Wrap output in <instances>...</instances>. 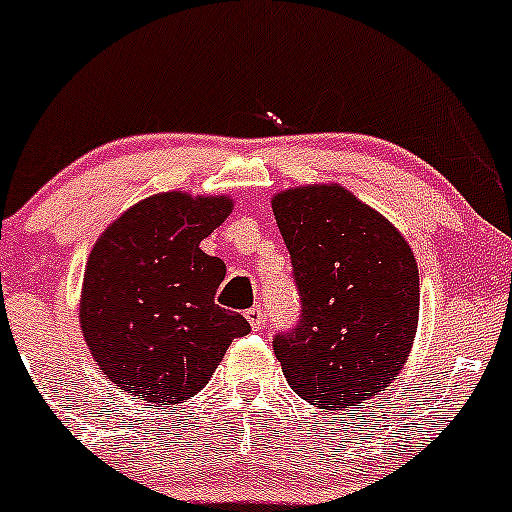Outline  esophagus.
Segmentation results:
<instances>
[{
	"instance_id": "34e87169",
	"label": "esophagus",
	"mask_w": 512,
	"mask_h": 512,
	"mask_svg": "<svg viewBox=\"0 0 512 512\" xmlns=\"http://www.w3.org/2000/svg\"><path fill=\"white\" fill-rule=\"evenodd\" d=\"M246 320H249L254 332H261V329L266 327V312H263L261 305H256L251 307V310H246Z\"/></svg>"
}]
</instances>
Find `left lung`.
Listing matches in <instances>:
<instances>
[{"instance_id": "left-lung-1", "label": "left lung", "mask_w": 512, "mask_h": 512, "mask_svg": "<svg viewBox=\"0 0 512 512\" xmlns=\"http://www.w3.org/2000/svg\"><path fill=\"white\" fill-rule=\"evenodd\" d=\"M300 322L273 339L290 388L322 410L378 395L408 361L420 273L403 234L342 185L278 192Z\"/></svg>"}]
</instances>
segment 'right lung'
Instances as JSON below:
<instances>
[{"instance_id":"1","label":"right lung","mask_w":512,"mask_h":512,"mask_svg":"<svg viewBox=\"0 0 512 512\" xmlns=\"http://www.w3.org/2000/svg\"><path fill=\"white\" fill-rule=\"evenodd\" d=\"M227 195L161 192L109 224L87 258L80 324L97 366L122 393L163 408L207 386L239 312L214 305L227 266L200 241L232 212Z\"/></svg>"}]
</instances>
